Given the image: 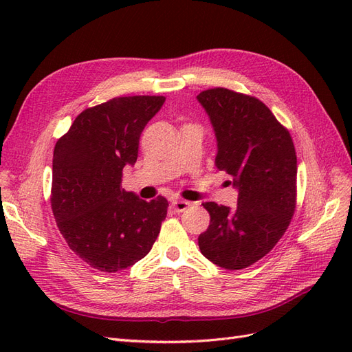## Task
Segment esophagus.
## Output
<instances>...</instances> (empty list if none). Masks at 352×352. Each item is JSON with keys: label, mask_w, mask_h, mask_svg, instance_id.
I'll return each instance as SVG.
<instances>
[{"label": "esophagus", "mask_w": 352, "mask_h": 352, "mask_svg": "<svg viewBox=\"0 0 352 352\" xmlns=\"http://www.w3.org/2000/svg\"><path fill=\"white\" fill-rule=\"evenodd\" d=\"M172 206H173L175 211H177V212H184L185 210H188V208H189L190 202H189V201H185V199H173V201H172Z\"/></svg>", "instance_id": "1"}]
</instances>
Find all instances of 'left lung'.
Segmentation results:
<instances>
[{"instance_id":"left-lung-1","label":"left lung","mask_w":352,"mask_h":352,"mask_svg":"<svg viewBox=\"0 0 352 352\" xmlns=\"http://www.w3.org/2000/svg\"><path fill=\"white\" fill-rule=\"evenodd\" d=\"M197 100L217 138L216 167L233 179L238 204L204 202L210 226L198 236L206 258L241 270L269 254L283 236L296 204V154L289 131L258 98L212 88Z\"/></svg>"}]
</instances>
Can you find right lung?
Wrapping results in <instances>:
<instances>
[{"instance_id": "1", "label": "right lung", "mask_w": 352, "mask_h": 352, "mask_svg": "<svg viewBox=\"0 0 352 352\" xmlns=\"http://www.w3.org/2000/svg\"><path fill=\"white\" fill-rule=\"evenodd\" d=\"M164 97H117L83 110L56 144L51 208L70 250L105 273L150 252L167 216L164 197L146 202L122 188L146 123Z\"/></svg>"}]
</instances>
